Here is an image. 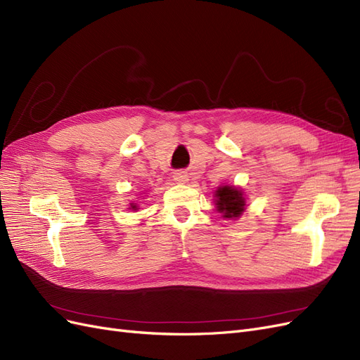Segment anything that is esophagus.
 Listing matches in <instances>:
<instances>
[{
    "label": "esophagus",
    "instance_id": "1",
    "mask_svg": "<svg viewBox=\"0 0 360 360\" xmlns=\"http://www.w3.org/2000/svg\"><path fill=\"white\" fill-rule=\"evenodd\" d=\"M172 179H174V181H176V183L183 184V183L188 181V174L184 172V171H177V172H174Z\"/></svg>",
    "mask_w": 360,
    "mask_h": 360
}]
</instances>
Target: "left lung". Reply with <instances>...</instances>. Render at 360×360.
<instances>
[{"mask_svg": "<svg viewBox=\"0 0 360 360\" xmlns=\"http://www.w3.org/2000/svg\"><path fill=\"white\" fill-rule=\"evenodd\" d=\"M214 205L224 219L236 221L246 210L245 192L233 184H222L214 191Z\"/></svg>", "mask_w": 360, "mask_h": 360, "instance_id": "left-lung-1", "label": "left lung"}]
</instances>
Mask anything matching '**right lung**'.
I'll use <instances>...</instances> for the list:
<instances>
[{"label":"right lung","mask_w":360,"mask_h":360,"mask_svg":"<svg viewBox=\"0 0 360 360\" xmlns=\"http://www.w3.org/2000/svg\"><path fill=\"white\" fill-rule=\"evenodd\" d=\"M138 209H139V205L136 202H130L129 210H138Z\"/></svg>","instance_id":"obj_1"}]
</instances>
